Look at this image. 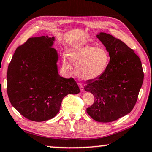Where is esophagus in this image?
I'll list each match as a JSON object with an SVG mask.
<instances>
[{
    "instance_id": "1",
    "label": "esophagus",
    "mask_w": 152,
    "mask_h": 152,
    "mask_svg": "<svg viewBox=\"0 0 152 152\" xmlns=\"http://www.w3.org/2000/svg\"><path fill=\"white\" fill-rule=\"evenodd\" d=\"M79 89H80L81 91H83L84 90V87H83V85L82 83H79Z\"/></svg>"
}]
</instances>
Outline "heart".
<instances>
[{"label":"heart","instance_id":"heart-1","mask_svg":"<svg viewBox=\"0 0 152 152\" xmlns=\"http://www.w3.org/2000/svg\"><path fill=\"white\" fill-rule=\"evenodd\" d=\"M69 59L76 64L75 71L77 75L86 80L99 77L105 72L110 56L106 49L102 47L83 45L69 51ZM63 64L66 69L71 65L66 56L63 57Z\"/></svg>","mask_w":152,"mask_h":152}]
</instances>
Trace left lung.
<instances>
[{"label": "left lung", "mask_w": 152, "mask_h": 152, "mask_svg": "<svg viewBox=\"0 0 152 152\" xmlns=\"http://www.w3.org/2000/svg\"><path fill=\"white\" fill-rule=\"evenodd\" d=\"M96 37L106 47L110 61L101 76L84 87L94 96V102L86 111L97 122H111L134 108L144 73L140 58L124 42L104 32Z\"/></svg>", "instance_id": "obj_1"}]
</instances>
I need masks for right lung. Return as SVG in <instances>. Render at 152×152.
Segmentation results:
<instances>
[{
    "label": "right lung",
    "instance_id": "add662e5",
    "mask_svg": "<svg viewBox=\"0 0 152 152\" xmlns=\"http://www.w3.org/2000/svg\"><path fill=\"white\" fill-rule=\"evenodd\" d=\"M53 41V37L29 38L16 49L8 66L9 99L21 115L34 122L54 118L63 98L80 91L73 78L58 74Z\"/></svg>",
    "mask_w": 152,
    "mask_h": 152
}]
</instances>
